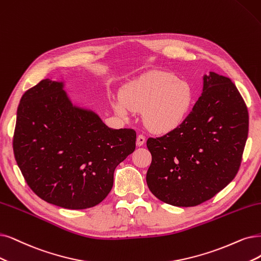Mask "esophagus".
<instances>
[{
	"instance_id": "obj_1",
	"label": "esophagus",
	"mask_w": 261,
	"mask_h": 261,
	"mask_svg": "<svg viewBox=\"0 0 261 261\" xmlns=\"http://www.w3.org/2000/svg\"><path fill=\"white\" fill-rule=\"evenodd\" d=\"M145 141H146L145 137H144L143 134H139L138 139H137V145H138V146H143L144 143H145Z\"/></svg>"
}]
</instances>
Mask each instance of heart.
I'll return each instance as SVG.
<instances>
[{
  "mask_svg": "<svg viewBox=\"0 0 261 261\" xmlns=\"http://www.w3.org/2000/svg\"><path fill=\"white\" fill-rule=\"evenodd\" d=\"M122 99L113 101V108L122 117L131 111H143L147 127L157 132L176 128L190 110L192 90L190 86L165 72H149L124 87Z\"/></svg>",
  "mask_w": 261,
  "mask_h": 261,
  "instance_id": "1",
  "label": "heart"
}]
</instances>
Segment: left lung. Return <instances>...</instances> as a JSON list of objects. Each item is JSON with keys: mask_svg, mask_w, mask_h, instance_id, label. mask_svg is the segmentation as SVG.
<instances>
[{"mask_svg": "<svg viewBox=\"0 0 261 261\" xmlns=\"http://www.w3.org/2000/svg\"><path fill=\"white\" fill-rule=\"evenodd\" d=\"M248 134L246 104L230 79L211 72L203 92L175 129L146 142L152 195L174 206H196L213 198L240 169Z\"/></svg>", "mask_w": 261, "mask_h": 261, "instance_id": "8db88e82", "label": "left lung"}]
</instances>
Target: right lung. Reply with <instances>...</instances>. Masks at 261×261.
<instances>
[{
  "mask_svg": "<svg viewBox=\"0 0 261 261\" xmlns=\"http://www.w3.org/2000/svg\"><path fill=\"white\" fill-rule=\"evenodd\" d=\"M133 129H111L74 106L63 83L43 80L19 103L13 148L34 194L48 203L84 210L110 194L114 171L136 149Z\"/></svg>",
  "mask_w": 261,
  "mask_h": 261,
  "instance_id": "obj_1",
  "label": "right lung"
}]
</instances>
